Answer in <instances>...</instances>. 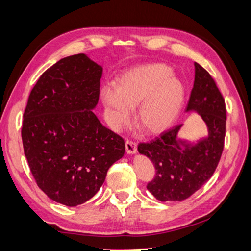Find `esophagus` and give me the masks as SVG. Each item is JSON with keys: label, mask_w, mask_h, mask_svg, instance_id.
<instances>
[{"label": "esophagus", "mask_w": 251, "mask_h": 251, "mask_svg": "<svg viewBox=\"0 0 251 251\" xmlns=\"http://www.w3.org/2000/svg\"><path fill=\"white\" fill-rule=\"evenodd\" d=\"M125 146H126L127 153H135L136 151H137V144H136L133 140L127 139L125 143Z\"/></svg>", "instance_id": "esophagus-1"}]
</instances>
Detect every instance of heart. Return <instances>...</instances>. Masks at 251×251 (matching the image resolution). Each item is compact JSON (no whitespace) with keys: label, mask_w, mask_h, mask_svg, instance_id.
I'll return each mask as SVG.
<instances>
[{"label":"heart","mask_w":251,"mask_h":251,"mask_svg":"<svg viewBox=\"0 0 251 251\" xmlns=\"http://www.w3.org/2000/svg\"><path fill=\"white\" fill-rule=\"evenodd\" d=\"M103 103L110 110V124L120 129L130 120L136 108V123L148 134H160L175 123L184 100V89L172 76L170 67L150 63L125 72L115 89L104 86Z\"/></svg>","instance_id":"1"}]
</instances>
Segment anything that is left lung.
<instances>
[{"mask_svg": "<svg viewBox=\"0 0 251 251\" xmlns=\"http://www.w3.org/2000/svg\"><path fill=\"white\" fill-rule=\"evenodd\" d=\"M193 89L186 112H198L207 126L208 137L195 146L176 139L181 124L163 131L149 143H139L138 151L152 161L156 175L147 189L161 202L183 201L211 179L221 160L226 134L225 100L211 75L194 62Z\"/></svg>", "mask_w": 251, "mask_h": 251, "instance_id": "1", "label": "left lung"}]
</instances>
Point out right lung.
Wrapping results in <instances>:
<instances>
[{
    "instance_id": "right-lung-1",
    "label": "right lung",
    "mask_w": 251,
    "mask_h": 251,
    "mask_svg": "<svg viewBox=\"0 0 251 251\" xmlns=\"http://www.w3.org/2000/svg\"><path fill=\"white\" fill-rule=\"evenodd\" d=\"M103 68L84 53L39 76L24 112L22 140L31 175L52 201L76 206L97 194L125 141L98 120Z\"/></svg>"
}]
</instances>
